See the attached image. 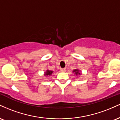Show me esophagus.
I'll use <instances>...</instances> for the list:
<instances>
[{"label":"esophagus","mask_w":120,"mask_h":120,"mask_svg":"<svg viewBox=\"0 0 120 120\" xmlns=\"http://www.w3.org/2000/svg\"><path fill=\"white\" fill-rule=\"evenodd\" d=\"M60 71H62V72H65L66 71H67V69L62 68V69H61V70H60Z\"/></svg>","instance_id":"esophagus-1"}]
</instances>
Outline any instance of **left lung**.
I'll use <instances>...</instances> for the list:
<instances>
[{"instance_id": "obj_1", "label": "left lung", "mask_w": 120, "mask_h": 120, "mask_svg": "<svg viewBox=\"0 0 120 120\" xmlns=\"http://www.w3.org/2000/svg\"><path fill=\"white\" fill-rule=\"evenodd\" d=\"M73 72L75 74V75H77V74H81L80 73H79V70L78 69H74L73 71Z\"/></svg>"}]
</instances>
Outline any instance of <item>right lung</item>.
<instances>
[{
    "label": "right lung",
    "mask_w": 120,
    "mask_h": 120,
    "mask_svg": "<svg viewBox=\"0 0 120 120\" xmlns=\"http://www.w3.org/2000/svg\"><path fill=\"white\" fill-rule=\"evenodd\" d=\"M53 73V71H49V70H47V71L45 72V76H48V75H51V74Z\"/></svg>",
    "instance_id": "1"
}]
</instances>
